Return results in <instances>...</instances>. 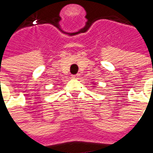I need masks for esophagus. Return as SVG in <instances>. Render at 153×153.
<instances>
[{"label": "esophagus", "instance_id": "1", "mask_svg": "<svg viewBox=\"0 0 153 153\" xmlns=\"http://www.w3.org/2000/svg\"><path fill=\"white\" fill-rule=\"evenodd\" d=\"M79 74H75V75H72V77H71V78H72L73 79H77L79 78Z\"/></svg>", "mask_w": 153, "mask_h": 153}]
</instances>
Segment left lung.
Wrapping results in <instances>:
<instances>
[{"instance_id":"1","label":"left lung","mask_w":153,"mask_h":153,"mask_svg":"<svg viewBox=\"0 0 153 153\" xmlns=\"http://www.w3.org/2000/svg\"><path fill=\"white\" fill-rule=\"evenodd\" d=\"M93 83V87H96V86H95V84H96V83H94V82H93V83Z\"/></svg>"}]
</instances>
